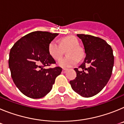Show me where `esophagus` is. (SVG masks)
I'll use <instances>...</instances> for the list:
<instances>
[{"label": "esophagus", "instance_id": "obj_1", "mask_svg": "<svg viewBox=\"0 0 124 124\" xmlns=\"http://www.w3.org/2000/svg\"><path fill=\"white\" fill-rule=\"evenodd\" d=\"M67 69H63V70H62V72L63 73H66V72L67 71Z\"/></svg>", "mask_w": 124, "mask_h": 124}]
</instances>
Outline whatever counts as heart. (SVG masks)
<instances>
[{
	"label": "heart",
	"instance_id": "heart-1",
	"mask_svg": "<svg viewBox=\"0 0 124 124\" xmlns=\"http://www.w3.org/2000/svg\"><path fill=\"white\" fill-rule=\"evenodd\" d=\"M67 56L58 62V65L64 68L72 67L83 57L84 53L79 46V41L74 36H67L60 40V45L55 40H53L48 46V52L51 58L55 60H60L63 53V50L66 49Z\"/></svg>",
	"mask_w": 124,
	"mask_h": 124
}]
</instances>
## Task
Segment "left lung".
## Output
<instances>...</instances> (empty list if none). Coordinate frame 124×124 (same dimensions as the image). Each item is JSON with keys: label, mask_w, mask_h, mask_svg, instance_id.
I'll use <instances>...</instances> for the list:
<instances>
[{"label": "left lung", "mask_w": 124, "mask_h": 124, "mask_svg": "<svg viewBox=\"0 0 124 124\" xmlns=\"http://www.w3.org/2000/svg\"><path fill=\"white\" fill-rule=\"evenodd\" d=\"M84 47L86 58L76 77L70 81L72 89L84 97H90L106 86L111 76L114 62L113 51L105 40L90 35L78 34Z\"/></svg>", "instance_id": "8db88e82"}]
</instances>
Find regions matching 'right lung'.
Instances as JSON below:
<instances>
[{"instance_id":"1","label":"right lung","mask_w":124,"mask_h":124,"mask_svg":"<svg viewBox=\"0 0 124 124\" xmlns=\"http://www.w3.org/2000/svg\"><path fill=\"white\" fill-rule=\"evenodd\" d=\"M58 35L36 31L22 37L11 48L8 66L13 81L24 95L33 99L44 97L51 90L62 68L44 67L55 64L48 52L50 42Z\"/></svg>"}]
</instances>
